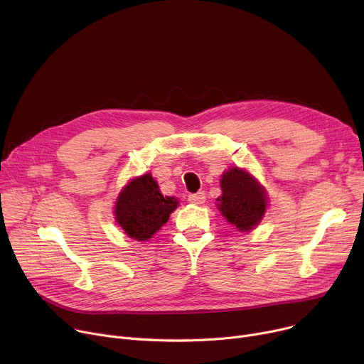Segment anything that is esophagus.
Masks as SVG:
<instances>
[{
  "label": "esophagus",
  "mask_w": 364,
  "mask_h": 364,
  "mask_svg": "<svg viewBox=\"0 0 364 364\" xmlns=\"http://www.w3.org/2000/svg\"><path fill=\"white\" fill-rule=\"evenodd\" d=\"M187 200L193 205H202V203H205L206 196H205L203 191H198V193H191V195H188Z\"/></svg>",
  "instance_id": "1"
}]
</instances>
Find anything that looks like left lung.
Returning a JSON list of instances; mask_svg holds the SVG:
<instances>
[{
  "label": "left lung",
  "mask_w": 364,
  "mask_h": 364,
  "mask_svg": "<svg viewBox=\"0 0 364 364\" xmlns=\"http://www.w3.org/2000/svg\"><path fill=\"white\" fill-rule=\"evenodd\" d=\"M223 196L218 199L227 221L240 231L253 230L266 210V195L245 169L231 168L221 178Z\"/></svg>",
  "instance_id": "obj_1"
}]
</instances>
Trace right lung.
I'll return each instance as SVG.
<instances>
[{
    "instance_id": "add662e5",
    "label": "right lung",
    "mask_w": 364,
    "mask_h": 364,
    "mask_svg": "<svg viewBox=\"0 0 364 364\" xmlns=\"http://www.w3.org/2000/svg\"><path fill=\"white\" fill-rule=\"evenodd\" d=\"M178 206L177 199L162 196L151 174L130 181L119 193L115 218L129 237L139 241L149 240Z\"/></svg>"
}]
</instances>
